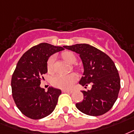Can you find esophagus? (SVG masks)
I'll return each instance as SVG.
<instances>
[{
  "instance_id": "1",
  "label": "esophagus",
  "mask_w": 134,
  "mask_h": 134,
  "mask_svg": "<svg viewBox=\"0 0 134 134\" xmlns=\"http://www.w3.org/2000/svg\"><path fill=\"white\" fill-rule=\"evenodd\" d=\"M72 90H62V92H64V93H70V94H71V93H72Z\"/></svg>"
}]
</instances>
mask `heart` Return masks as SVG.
<instances>
[{
  "label": "heart",
  "instance_id": "b5f03b06",
  "mask_svg": "<svg viewBox=\"0 0 134 134\" xmlns=\"http://www.w3.org/2000/svg\"><path fill=\"white\" fill-rule=\"evenodd\" d=\"M62 57L66 62L70 64H75L76 62V57L72 52H65L63 53ZM55 56H51L47 61V69L49 72L54 69V64L55 62ZM77 77L75 73H70L69 75H56L52 78L51 82L54 87L63 89L69 90L72 87L74 83L77 81Z\"/></svg>",
  "mask_w": 134,
  "mask_h": 134
}]
</instances>
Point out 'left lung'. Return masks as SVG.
<instances>
[{
	"instance_id": "obj_1",
	"label": "left lung",
	"mask_w": 134,
	"mask_h": 134,
	"mask_svg": "<svg viewBox=\"0 0 134 134\" xmlns=\"http://www.w3.org/2000/svg\"><path fill=\"white\" fill-rule=\"evenodd\" d=\"M64 47L80 54L84 72L79 83L85 87L90 83L92 85L91 90L82 91L84 99L76 103L77 108L91 116L101 115L109 111L120 90V76L113 60L90 44H76Z\"/></svg>"
}]
</instances>
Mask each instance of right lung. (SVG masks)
<instances>
[{
    "label": "right lung",
    "mask_w": 134,
    "mask_h": 134,
    "mask_svg": "<svg viewBox=\"0 0 134 134\" xmlns=\"http://www.w3.org/2000/svg\"><path fill=\"white\" fill-rule=\"evenodd\" d=\"M62 47L42 42L22 55L16 64L11 80L12 97L22 114L33 120L50 115L57 104L62 91L49 87L47 92L40 87L43 74L47 72V60Z\"/></svg>",
    "instance_id": "1"
}]
</instances>
